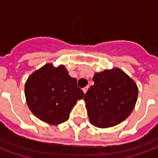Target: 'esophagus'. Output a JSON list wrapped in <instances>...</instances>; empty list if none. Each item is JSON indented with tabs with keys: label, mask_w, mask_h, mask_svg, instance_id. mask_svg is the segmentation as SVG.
I'll return each instance as SVG.
<instances>
[{
	"label": "esophagus",
	"mask_w": 158,
	"mask_h": 158,
	"mask_svg": "<svg viewBox=\"0 0 158 158\" xmlns=\"http://www.w3.org/2000/svg\"><path fill=\"white\" fill-rule=\"evenodd\" d=\"M88 89H89V86H85V88H83V91H84V93L85 94L86 92H87V90H88Z\"/></svg>",
	"instance_id": "1"
}]
</instances>
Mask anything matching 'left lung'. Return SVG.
I'll return each instance as SVG.
<instances>
[{
    "label": "left lung",
    "mask_w": 158,
    "mask_h": 158,
    "mask_svg": "<svg viewBox=\"0 0 158 158\" xmlns=\"http://www.w3.org/2000/svg\"><path fill=\"white\" fill-rule=\"evenodd\" d=\"M93 81L84 98L90 123L105 129L125 120L137 102L136 83L118 68L96 73Z\"/></svg>",
    "instance_id": "obj_1"
}]
</instances>
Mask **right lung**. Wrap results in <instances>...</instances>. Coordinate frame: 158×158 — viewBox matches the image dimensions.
<instances>
[{"label":"right lung","instance_id":"obj_1","mask_svg":"<svg viewBox=\"0 0 158 158\" xmlns=\"http://www.w3.org/2000/svg\"><path fill=\"white\" fill-rule=\"evenodd\" d=\"M24 94L31 113L52 125L66 122L77 101L85 96L65 66L54 67L52 63H46L29 76Z\"/></svg>","mask_w":158,"mask_h":158}]
</instances>
